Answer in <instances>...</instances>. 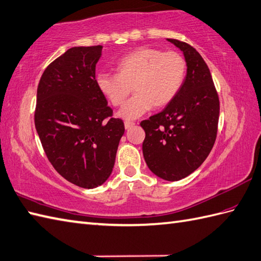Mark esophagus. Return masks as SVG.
Returning a JSON list of instances; mask_svg holds the SVG:
<instances>
[{"instance_id": "esophagus-1", "label": "esophagus", "mask_w": 261, "mask_h": 261, "mask_svg": "<svg viewBox=\"0 0 261 261\" xmlns=\"http://www.w3.org/2000/svg\"><path fill=\"white\" fill-rule=\"evenodd\" d=\"M125 129L126 130H129L133 126H134L135 124L134 123H130V121H125Z\"/></svg>"}]
</instances>
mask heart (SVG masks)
I'll return each instance as SVG.
<instances>
[{"label": "heart", "instance_id": "1", "mask_svg": "<svg viewBox=\"0 0 261 261\" xmlns=\"http://www.w3.org/2000/svg\"><path fill=\"white\" fill-rule=\"evenodd\" d=\"M187 74V61L177 52L142 47L117 62L116 74L98 73L97 88L113 106H121L130 94V99L118 116L125 120L142 117L150 109L169 105L177 96Z\"/></svg>", "mask_w": 261, "mask_h": 261}]
</instances>
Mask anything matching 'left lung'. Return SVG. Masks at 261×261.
Listing matches in <instances>:
<instances>
[{"mask_svg": "<svg viewBox=\"0 0 261 261\" xmlns=\"http://www.w3.org/2000/svg\"><path fill=\"white\" fill-rule=\"evenodd\" d=\"M183 52L187 76L177 96L163 111L143 120V155L148 169L165 181H178L203 163L214 145L219 97L209 68L190 44L167 39Z\"/></svg>", "mask_w": 261, "mask_h": 261, "instance_id": "left-lung-1", "label": "left lung"}]
</instances>
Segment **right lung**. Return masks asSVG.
<instances>
[{
    "instance_id": "1",
    "label": "right lung",
    "mask_w": 261,
    "mask_h": 261,
    "mask_svg": "<svg viewBox=\"0 0 261 261\" xmlns=\"http://www.w3.org/2000/svg\"><path fill=\"white\" fill-rule=\"evenodd\" d=\"M101 45L73 47L51 62L37 91L34 124L55 170L94 189L112 174L125 127L96 85Z\"/></svg>"
}]
</instances>
